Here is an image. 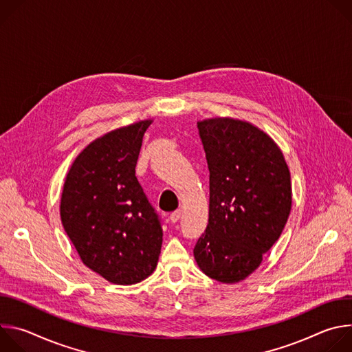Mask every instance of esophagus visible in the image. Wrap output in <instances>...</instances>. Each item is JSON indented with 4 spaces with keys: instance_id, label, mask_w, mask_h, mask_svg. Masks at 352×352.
<instances>
[{
    "instance_id": "esophagus-1",
    "label": "esophagus",
    "mask_w": 352,
    "mask_h": 352,
    "mask_svg": "<svg viewBox=\"0 0 352 352\" xmlns=\"http://www.w3.org/2000/svg\"><path fill=\"white\" fill-rule=\"evenodd\" d=\"M181 214H182V212H181V210H175V212H173V213L170 214V221H171V223H177V221L181 219Z\"/></svg>"
}]
</instances>
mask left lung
Wrapping results in <instances>:
<instances>
[{
  "instance_id": "8db88e82",
  "label": "left lung",
  "mask_w": 352,
  "mask_h": 352,
  "mask_svg": "<svg viewBox=\"0 0 352 352\" xmlns=\"http://www.w3.org/2000/svg\"><path fill=\"white\" fill-rule=\"evenodd\" d=\"M210 171L209 224L195 245L197 266L220 283L254 273L280 238L292 204L280 147L258 126L228 117L197 122Z\"/></svg>"
}]
</instances>
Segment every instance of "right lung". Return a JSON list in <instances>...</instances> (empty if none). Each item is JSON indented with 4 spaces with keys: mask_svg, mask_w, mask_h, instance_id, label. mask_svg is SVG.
Returning a JSON list of instances; mask_svg holds the SVG:
<instances>
[{
    "mask_svg": "<svg viewBox=\"0 0 352 352\" xmlns=\"http://www.w3.org/2000/svg\"><path fill=\"white\" fill-rule=\"evenodd\" d=\"M152 122L139 121L89 143L72 163L61 196V221L83 265L120 285L152 274L163 243L159 214L135 175Z\"/></svg>",
    "mask_w": 352,
    "mask_h": 352,
    "instance_id": "right-lung-1",
    "label": "right lung"
}]
</instances>
